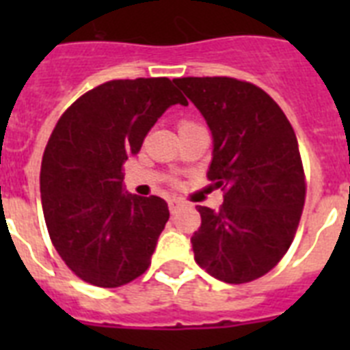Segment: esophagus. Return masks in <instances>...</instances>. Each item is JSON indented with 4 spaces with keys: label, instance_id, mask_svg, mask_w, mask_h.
Returning a JSON list of instances; mask_svg holds the SVG:
<instances>
[{
    "label": "esophagus",
    "instance_id": "esophagus-1",
    "mask_svg": "<svg viewBox=\"0 0 350 350\" xmlns=\"http://www.w3.org/2000/svg\"><path fill=\"white\" fill-rule=\"evenodd\" d=\"M183 205H185V203L181 202V200H169V211H170V214L178 213V211H180V208L183 207Z\"/></svg>",
    "mask_w": 350,
    "mask_h": 350
}]
</instances>
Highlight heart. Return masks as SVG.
I'll return each mask as SVG.
<instances>
[{
  "label": "heart",
  "mask_w": 350,
  "mask_h": 350,
  "mask_svg": "<svg viewBox=\"0 0 350 350\" xmlns=\"http://www.w3.org/2000/svg\"><path fill=\"white\" fill-rule=\"evenodd\" d=\"M183 123H191V121H181V123H180V125H183Z\"/></svg>",
  "instance_id": "obj_1"
}]
</instances>
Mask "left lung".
Instances as JSON below:
<instances>
[{
    "mask_svg": "<svg viewBox=\"0 0 350 350\" xmlns=\"http://www.w3.org/2000/svg\"><path fill=\"white\" fill-rule=\"evenodd\" d=\"M213 132L207 178L224 191L218 213L198 205L194 260L225 283L258 280L293 243L305 203V172L293 125L260 87L236 78H178Z\"/></svg>",
    "mask_w": 350,
    "mask_h": 350,
    "instance_id": "obj_1",
    "label": "left lung"
}]
</instances>
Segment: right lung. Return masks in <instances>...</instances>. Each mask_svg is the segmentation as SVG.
Returning <instances> with one entry per match:
<instances>
[{"instance_id":"obj_1","label":"right lung","mask_w":350,"mask_h":350,"mask_svg":"<svg viewBox=\"0 0 350 350\" xmlns=\"http://www.w3.org/2000/svg\"><path fill=\"white\" fill-rule=\"evenodd\" d=\"M169 78L112 79L63 112L41 161V205L52 245L83 282L114 288L147 271L169 207L123 191V163L170 105Z\"/></svg>"}]
</instances>
